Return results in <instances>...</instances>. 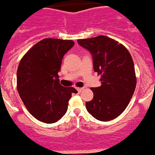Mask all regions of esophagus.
<instances>
[{
    "instance_id": "obj_1",
    "label": "esophagus",
    "mask_w": 155,
    "mask_h": 155,
    "mask_svg": "<svg viewBox=\"0 0 155 155\" xmlns=\"http://www.w3.org/2000/svg\"><path fill=\"white\" fill-rule=\"evenodd\" d=\"M76 89H77V91L79 92H81L82 91H83V90H84V88H82V87H77L76 88Z\"/></svg>"
}]
</instances>
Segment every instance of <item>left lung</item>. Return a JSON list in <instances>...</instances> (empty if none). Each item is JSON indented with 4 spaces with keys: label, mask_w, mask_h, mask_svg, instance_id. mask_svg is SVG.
Returning a JSON list of instances; mask_svg holds the SVG:
<instances>
[{
    "label": "left lung",
    "mask_w": 155,
    "mask_h": 155,
    "mask_svg": "<svg viewBox=\"0 0 155 155\" xmlns=\"http://www.w3.org/2000/svg\"><path fill=\"white\" fill-rule=\"evenodd\" d=\"M77 41L91 53L94 70L101 75L102 85L91 88L94 97L86 102V108L98 120L115 119L128 106L136 89L132 56L124 45L105 35Z\"/></svg>",
    "instance_id": "1"
}]
</instances>
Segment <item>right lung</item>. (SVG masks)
Wrapping results in <instances>:
<instances>
[{
  "instance_id": "obj_1",
  "label": "right lung",
  "mask_w": 155,
  "mask_h": 155,
  "mask_svg": "<svg viewBox=\"0 0 155 155\" xmlns=\"http://www.w3.org/2000/svg\"><path fill=\"white\" fill-rule=\"evenodd\" d=\"M71 40L44 38L24 54L17 69V91L34 117L46 124L58 121L66 114L72 87L60 84L62 58L74 45Z\"/></svg>"
}]
</instances>
